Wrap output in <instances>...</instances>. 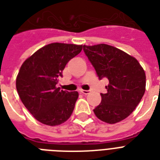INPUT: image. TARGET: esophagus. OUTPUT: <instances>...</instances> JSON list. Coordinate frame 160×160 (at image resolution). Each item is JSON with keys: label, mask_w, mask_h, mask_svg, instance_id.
I'll use <instances>...</instances> for the list:
<instances>
[{"label": "esophagus", "mask_w": 160, "mask_h": 160, "mask_svg": "<svg viewBox=\"0 0 160 160\" xmlns=\"http://www.w3.org/2000/svg\"><path fill=\"white\" fill-rule=\"evenodd\" d=\"M80 92L82 94H85V95H87V94L90 93V91H89V90H82V89H81V90H80Z\"/></svg>", "instance_id": "34e87169"}]
</instances>
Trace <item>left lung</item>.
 <instances>
[{"label":"left lung","mask_w":160,"mask_h":160,"mask_svg":"<svg viewBox=\"0 0 160 160\" xmlns=\"http://www.w3.org/2000/svg\"><path fill=\"white\" fill-rule=\"evenodd\" d=\"M86 56L98 78H107V92L93 112L107 123H116L133 112L142 99L146 86L144 70L138 60L123 51L107 44L83 45Z\"/></svg>","instance_id":"1"}]
</instances>
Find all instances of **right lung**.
Wrapping results in <instances>:
<instances>
[{
	"label": "right lung",
	"mask_w": 160,
	"mask_h": 160,
	"mask_svg": "<svg viewBox=\"0 0 160 160\" xmlns=\"http://www.w3.org/2000/svg\"><path fill=\"white\" fill-rule=\"evenodd\" d=\"M82 45L51 43L40 48L22 63L16 87L22 103L43 124L57 126L73 112L78 92L57 88L67 63L81 52Z\"/></svg>",
	"instance_id": "1"
}]
</instances>
